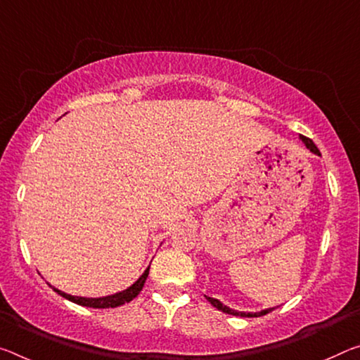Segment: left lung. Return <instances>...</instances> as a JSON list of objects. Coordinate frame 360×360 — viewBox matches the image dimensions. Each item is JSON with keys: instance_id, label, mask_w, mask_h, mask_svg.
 <instances>
[{"instance_id": "1", "label": "left lung", "mask_w": 360, "mask_h": 360, "mask_svg": "<svg viewBox=\"0 0 360 360\" xmlns=\"http://www.w3.org/2000/svg\"><path fill=\"white\" fill-rule=\"evenodd\" d=\"M300 139L304 142V146H306L307 149H309L312 153H316V155H321V152H319V149L316 147V144H314V142H312L311 139L304 138V136H300ZM205 298H207V300L210 301V303L216 307V309H219V311L226 312V314H231V316H240V317H259V316H264V314H267V312H271V311L276 309V307H269V309H262V311H259V312H243V311H236V309H232V307L226 306V304H222L219 300L211 298V296H207V295H205Z\"/></svg>"}]
</instances>
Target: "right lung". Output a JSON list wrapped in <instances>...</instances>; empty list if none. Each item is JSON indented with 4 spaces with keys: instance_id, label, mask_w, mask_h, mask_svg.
<instances>
[{
    "instance_id": "right-lung-1",
    "label": "right lung",
    "mask_w": 360,
    "mask_h": 360,
    "mask_svg": "<svg viewBox=\"0 0 360 360\" xmlns=\"http://www.w3.org/2000/svg\"><path fill=\"white\" fill-rule=\"evenodd\" d=\"M149 269H150V266L147 267V269L142 272V276L138 278V281H136L133 285H129L128 288H124V290H122V292H118V293L108 295V296H99V298H86V296H73V295H68L65 292H60L59 288L53 287V285H49V287L53 288L57 295H60L62 298L72 301V303L79 304V306H84V307H96V309H105V307H117V306H122L124 303H129V301H133L136 296L139 295L142 287H144V283L147 281V276H149Z\"/></svg>"
}]
</instances>
